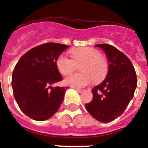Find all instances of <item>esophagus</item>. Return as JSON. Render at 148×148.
Listing matches in <instances>:
<instances>
[{
    "label": "esophagus",
    "mask_w": 148,
    "mask_h": 148,
    "mask_svg": "<svg viewBox=\"0 0 148 148\" xmlns=\"http://www.w3.org/2000/svg\"><path fill=\"white\" fill-rule=\"evenodd\" d=\"M75 90H76V91H77L78 93H82L83 92V90H81V89H77V88H74Z\"/></svg>",
    "instance_id": "obj_1"
}]
</instances>
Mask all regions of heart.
Wrapping results in <instances>:
<instances>
[{
    "instance_id": "obj_1",
    "label": "heart",
    "mask_w": 148,
    "mask_h": 148,
    "mask_svg": "<svg viewBox=\"0 0 148 148\" xmlns=\"http://www.w3.org/2000/svg\"><path fill=\"white\" fill-rule=\"evenodd\" d=\"M72 58L65 55H60L56 60V66L59 73L63 75L70 74L75 69L76 65L81 64L82 74H71L64 79L66 86L82 88L94 81L99 82L106 77L109 71V63L106 57L93 47H81L71 51Z\"/></svg>"
}]
</instances>
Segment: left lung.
I'll use <instances>...</instances> for the list:
<instances>
[{"instance_id":"obj_1","label":"left lung","mask_w":148,"mask_h":148,"mask_svg":"<svg viewBox=\"0 0 148 148\" xmlns=\"http://www.w3.org/2000/svg\"><path fill=\"white\" fill-rule=\"evenodd\" d=\"M106 53L109 71L102 82L92 90L93 100L86 109L93 118L108 123L120 116L132 99L137 86L136 71L126 55L109 44H97Z\"/></svg>"}]
</instances>
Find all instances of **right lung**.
I'll return each mask as SVG.
<instances>
[{
  "label": "right lung",
  "mask_w": 148,
  "mask_h": 148,
  "mask_svg": "<svg viewBox=\"0 0 148 148\" xmlns=\"http://www.w3.org/2000/svg\"><path fill=\"white\" fill-rule=\"evenodd\" d=\"M69 46L47 42L25 53L12 72V86L17 105L35 121H45L58 111L66 88L53 87L62 80L56 60Z\"/></svg>",
  "instance_id": "obj_1"
}]
</instances>
